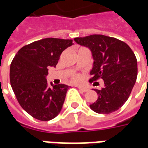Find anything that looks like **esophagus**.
I'll list each match as a JSON object with an SVG mask.
<instances>
[{
  "label": "esophagus",
  "mask_w": 148,
  "mask_h": 148,
  "mask_svg": "<svg viewBox=\"0 0 148 148\" xmlns=\"http://www.w3.org/2000/svg\"><path fill=\"white\" fill-rule=\"evenodd\" d=\"M77 88L79 89V90H80V91H82V92H84V93H85V92H87V91L89 90V89H88V88H86V87L78 86Z\"/></svg>",
  "instance_id": "obj_1"
}]
</instances>
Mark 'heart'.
<instances>
[{
  "mask_svg": "<svg viewBox=\"0 0 148 148\" xmlns=\"http://www.w3.org/2000/svg\"><path fill=\"white\" fill-rule=\"evenodd\" d=\"M82 79V77L81 76L80 74H74L71 77V81L74 82H80Z\"/></svg>",
  "mask_w": 148,
  "mask_h": 148,
  "instance_id": "1",
  "label": "heart"
}]
</instances>
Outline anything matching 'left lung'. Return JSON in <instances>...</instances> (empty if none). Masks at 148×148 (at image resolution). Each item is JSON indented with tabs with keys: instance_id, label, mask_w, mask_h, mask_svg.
<instances>
[{
	"instance_id": "1",
	"label": "left lung",
	"mask_w": 148,
	"mask_h": 148,
	"mask_svg": "<svg viewBox=\"0 0 148 148\" xmlns=\"http://www.w3.org/2000/svg\"><path fill=\"white\" fill-rule=\"evenodd\" d=\"M74 41L92 52L90 82L101 78L105 83L101 90H95L97 100L90 109L102 114L118 110L127 101L136 81L137 59L132 50L123 41L103 35L77 37Z\"/></svg>"
}]
</instances>
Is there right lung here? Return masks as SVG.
<instances>
[{
	"label": "right lung",
	"mask_w": 148,
	"mask_h": 148,
	"mask_svg": "<svg viewBox=\"0 0 148 148\" xmlns=\"http://www.w3.org/2000/svg\"><path fill=\"white\" fill-rule=\"evenodd\" d=\"M73 45L72 39L46 38L24 46L10 66V83L18 102L32 117L42 121L57 116L69 86L50 87L46 79L49 66L55 67L62 52Z\"/></svg>",
	"instance_id": "obj_1"
}]
</instances>
